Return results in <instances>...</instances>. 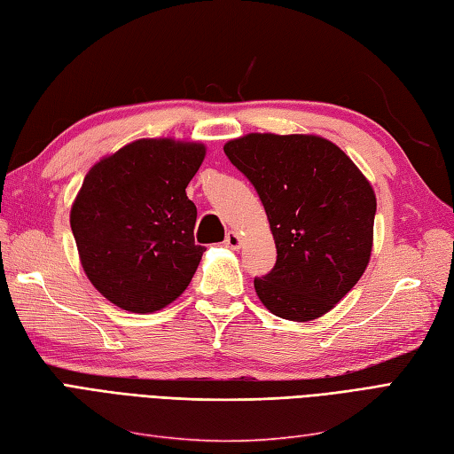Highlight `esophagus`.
Listing matches in <instances>:
<instances>
[{"mask_svg": "<svg viewBox=\"0 0 454 454\" xmlns=\"http://www.w3.org/2000/svg\"><path fill=\"white\" fill-rule=\"evenodd\" d=\"M240 242H242V239H240V235L237 233V231H229L227 237H225V247L231 248V250H239L240 248Z\"/></svg>", "mask_w": 454, "mask_h": 454, "instance_id": "esophagus-1", "label": "esophagus"}]
</instances>
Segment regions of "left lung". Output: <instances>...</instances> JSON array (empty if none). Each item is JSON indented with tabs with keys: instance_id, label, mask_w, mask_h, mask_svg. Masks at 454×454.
<instances>
[{
	"instance_id": "left-lung-1",
	"label": "left lung",
	"mask_w": 454,
	"mask_h": 454,
	"mask_svg": "<svg viewBox=\"0 0 454 454\" xmlns=\"http://www.w3.org/2000/svg\"><path fill=\"white\" fill-rule=\"evenodd\" d=\"M263 204L278 262L254 279L262 304L291 322L322 317L358 283L373 245L375 192L337 144L250 132L223 146Z\"/></svg>"
}]
</instances>
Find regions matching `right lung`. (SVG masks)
Listing matches in <instances>:
<instances>
[{"label":"right lung","instance_id":"add662e5","mask_svg":"<svg viewBox=\"0 0 454 454\" xmlns=\"http://www.w3.org/2000/svg\"><path fill=\"white\" fill-rule=\"evenodd\" d=\"M204 156L200 142L140 138L86 173L71 229L86 278L112 304L152 314L189 286L206 248L186 186Z\"/></svg>","mask_w":454,"mask_h":454}]
</instances>
